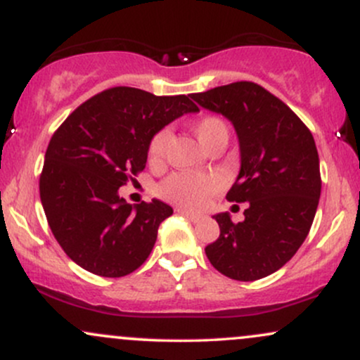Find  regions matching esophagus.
Wrapping results in <instances>:
<instances>
[{"label": "esophagus", "instance_id": "esophagus-1", "mask_svg": "<svg viewBox=\"0 0 360 360\" xmlns=\"http://www.w3.org/2000/svg\"><path fill=\"white\" fill-rule=\"evenodd\" d=\"M177 213L179 214H183V217H186V218H189V220L191 221H200V220H203V217H201V214H196V213H191V212H188V210H184V208H177L176 210Z\"/></svg>", "mask_w": 360, "mask_h": 360}]
</instances>
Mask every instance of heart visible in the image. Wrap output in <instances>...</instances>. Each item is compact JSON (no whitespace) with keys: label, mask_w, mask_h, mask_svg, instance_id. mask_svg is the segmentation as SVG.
I'll use <instances>...</instances> for the list:
<instances>
[{"label":"heart","mask_w":360,"mask_h":360,"mask_svg":"<svg viewBox=\"0 0 360 360\" xmlns=\"http://www.w3.org/2000/svg\"><path fill=\"white\" fill-rule=\"evenodd\" d=\"M193 131L198 142L205 150L217 142L229 140V127L220 117H203L193 125ZM167 128L159 130L148 143V160L152 164L162 162L169 143ZM223 188L221 177L214 172H174L162 181L159 191L172 203L189 210H200L208 203L210 198Z\"/></svg>","instance_id":"b5f03b06"}]
</instances>
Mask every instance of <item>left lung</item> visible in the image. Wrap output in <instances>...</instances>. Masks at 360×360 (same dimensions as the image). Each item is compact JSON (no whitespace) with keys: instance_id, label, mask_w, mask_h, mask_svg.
<instances>
[{"instance_id":"obj_1","label":"left lung","mask_w":360,"mask_h":360,"mask_svg":"<svg viewBox=\"0 0 360 360\" xmlns=\"http://www.w3.org/2000/svg\"><path fill=\"white\" fill-rule=\"evenodd\" d=\"M191 98L232 122L240 172L226 200L247 203L243 221L214 214L220 237L206 247V257L230 279L266 278L298 252L311 229L321 193L315 140L295 111L255 82H232Z\"/></svg>"}]
</instances>
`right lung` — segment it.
<instances>
[{"instance_id": "right-lung-1", "label": "right lung", "mask_w": 360, "mask_h": 360, "mask_svg": "<svg viewBox=\"0 0 360 360\" xmlns=\"http://www.w3.org/2000/svg\"><path fill=\"white\" fill-rule=\"evenodd\" d=\"M196 111L189 94L118 86L89 98L57 128L45 152L40 200L53 237L77 266L122 278L146 262L172 208L159 200L130 205L118 189L146 169L157 131Z\"/></svg>"}]
</instances>
